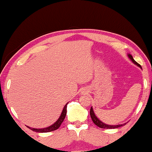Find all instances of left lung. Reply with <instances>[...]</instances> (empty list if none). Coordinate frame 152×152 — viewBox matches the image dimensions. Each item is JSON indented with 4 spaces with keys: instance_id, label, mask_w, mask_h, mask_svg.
Returning <instances> with one entry per match:
<instances>
[{
    "instance_id": "left-lung-1",
    "label": "left lung",
    "mask_w": 152,
    "mask_h": 152,
    "mask_svg": "<svg viewBox=\"0 0 152 152\" xmlns=\"http://www.w3.org/2000/svg\"><path fill=\"white\" fill-rule=\"evenodd\" d=\"M128 57H129V58L131 60V61L133 62V63L135 64V65L138 66L139 67H141L140 65H139V64H138L137 62H136L135 61H134V59L133 58V57H132V56L131 54H128ZM90 116H91V119H92V121L94 122V123L96 125H97L98 127H99L100 128H103V129H115V128H118L119 127H122V126L126 125V123H124V124H121V125H107V124L104 123L103 122L100 121V120L97 118L96 116L95 113L94 112L92 107H91V109H90Z\"/></svg>"
}]
</instances>
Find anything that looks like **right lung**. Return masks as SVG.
<instances>
[{"label":"right lung","instance_id":"obj_1","mask_svg":"<svg viewBox=\"0 0 152 152\" xmlns=\"http://www.w3.org/2000/svg\"><path fill=\"white\" fill-rule=\"evenodd\" d=\"M68 102L67 104H65V107H64L63 110V112H62L61 116L58 118V119L55 122V123L53 124V125H50V127H45V128H42V129H35V128H31L30 127H27L29 128V129H30L32 130L34 132H40V133H45V132H52V131H54V130H56L57 129H58L60 127V126L63 123L64 119H65V116H66V114H67V105Z\"/></svg>","mask_w":152,"mask_h":152}]
</instances>
